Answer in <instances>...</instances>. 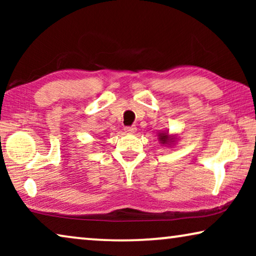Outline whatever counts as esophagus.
Wrapping results in <instances>:
<instances>
[{"label": "esophagus", "instance_id": "1", "mask_svg": "<svg viewBox=\"0 0 256 256\" xmlns=\"http://www.w3.org/2000/svg\"><path fill=\"white\" fill-rule=\"evenodd\" d=\"M124 130L127 132V134H134L136 132V127L135 126H130V127H124Z\"/></svg>", "mask_w": 256, "mask_h": 256}]
</instances>
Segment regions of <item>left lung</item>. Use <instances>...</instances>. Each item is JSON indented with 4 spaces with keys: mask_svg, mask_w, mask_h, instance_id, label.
I'll use <instances>...</instances> for the list:
<instances>
[{
    "mask_svg": "<svg viewBox=\"0 0 256 256\" xmlns=\"http://www.w3.org/2000/svg\"><path fill=\"white\" fill-rule=\"evenodd\" d=\"M158 140L163 146H171L176 142L177 138L174 135H170L169 132H158Z\"/></svg>",
    "mask_w": 256,
    "mask_h": 256,
    "instance_id": "obj_1",
    "label": "left lung"
}]
</instances>
